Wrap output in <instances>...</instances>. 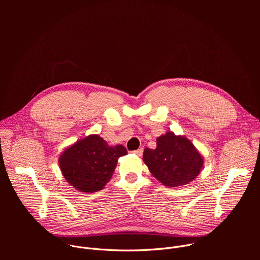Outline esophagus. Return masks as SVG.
<instances>
[{
    "label": "esophagus",
    "mask_w": 260,
    "mask_h": 260,
    "mask_svg": "<svg viewBox=\"0 0 260 260\" xmlns=\"http://www.w3.org/2000/svg\"><path fill=\"white\" fill-rule=\"evenodd\" d=\"M133 153H135V154L138 155V156H142V154H143V149H142V148H139L138 150L133 151Z\"/></svg>",
    "instance_id": "1"
}]
</instances>
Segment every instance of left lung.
Here are the masks:
<instances>
[{
    "instance_id": "left-lung-1",
    "label": "left lung",
    "mask_w": 260,
    "mask_h": 260,
    "mask_svg": "<svg viewBox=\"0 0 260 260\" xmlns=\"http://www.w3.org/2000/svg\"><path fill=\"white\" fill-rule=\"evenodd\" d=\"M143 160L155 179L168 187L193 181L204 166V157L186 137L169 131L156 139V148H145Z\"/></svg>"
}]
</instances>
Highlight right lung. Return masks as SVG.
<instances>
[{
	"label": "right lung",
	"instance_id": "right-lung-1",
	"mask_svg": "<svg viewBox=\"0 0 260 260\" xmlns=\"http://www.w3.org/2000/svg\"><path fill=\"white\" fill-rule=\"evenodd\" d=\"M126 154L122 145L110 146L99 135H89L67 147L58 157V165L74 188L92 193L105 187L113 176L118 158Z\"/></svg>",
	"mask_w": 260,
	"mask_h": 260
}]
</instances>
